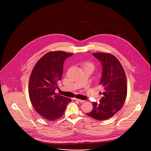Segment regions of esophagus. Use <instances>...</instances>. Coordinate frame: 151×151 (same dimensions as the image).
<instances>
[{
    "instance_id": "esophagus-1",
    "label": "esophagus",
    "mask_w": 151,
    "mask_h": 151,
    "mask_svg": "<svg viewBox=\"0 0 151 151\" xmlns=\"http://www.w3.org/2000/svg\"><path fill=\"white\" fill-rule=\"evenodd\" d=\"M76 101H79V102H80V103H83V102H84L85 101V100H81V99H75Z\"/></svg>"
}]
</instances>
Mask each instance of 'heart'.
<instances>
[{"label": "heart", "instance_id": "obj_1", "mask_svg": "<svg viewBox=\"0 0 151 151\" xmlns=\"http://www.w3.org/2000/svg\"><path fill=\"white\" fill-rule=\"evenodd\" d=\"M86 65L90 66H91V67H93V64H92L91 63H87V64H86Z\"/></svg>", "mask_w": 151, "mask_h": 151}]
</instances>
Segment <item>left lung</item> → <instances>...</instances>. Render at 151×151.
<instances>
[{"mask_svg":"<svg viewBox=\"0 0 151 151\" xmlns=\"http://www.w3.org/2000/svg\"><path fill=\"white\" fill-rule=\"evenodd\" d=\"M93 55L102 64L103 71L99 83L104 90L100 102H93L88 116L99 121L113 116L123 106L127 94L125 71L119 60L110 53L97 52Z\"/></svg>","mask_w":151,"mask_h":151,"instance_id":"left-lung-1","label":"left lung"}]
</instances>
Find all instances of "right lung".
I'll return each mask as SVG.
<instances>
[{
  "label": "right lung",
  "mask_w": 151,
  "mask_h": 151,
  "mask_svg": "<svg viewBox=\"0 0 151 151\" xmlns=\"http://www.w3.org/2000/svg\"><path fill=\"white\" fill-rule=\"evenodd\" d=\"M73 54L60 51L49 52L37 61L32 70L29 85L30 100L35 110L47 120L61 117L71 101L55 90L61 79L64 61Z\"/></svg>",
  "instance_id": "add662e5"
}]
</instances>
